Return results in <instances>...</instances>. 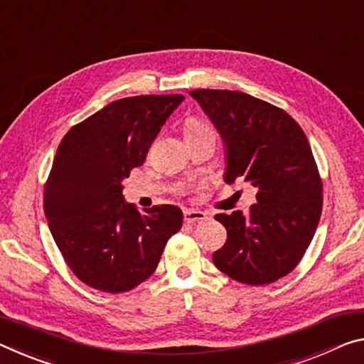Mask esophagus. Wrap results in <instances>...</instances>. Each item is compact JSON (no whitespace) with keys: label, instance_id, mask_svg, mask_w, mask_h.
I'll return each instance as SVG.
<instances>
[{"label":"esophagus","instance_id":"1","mask_svg":"<svg viewBox=\"0 0 364 364\" xmlns=\"http://www.w3.org/2000/svg\"><path fill=\"white\" fill-rule=\"evenodd\" d=\"M205 213L204 212H200V210H193V209H189V210H184V222L186 223H200V222H204L205 220Z\"/></svg>","mask_w":364,"mask_h":364}]
</instances>
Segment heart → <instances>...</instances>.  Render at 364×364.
I'll list each match as a JSON object with an SVG mask.
<instances>
[{
    "label": "heart",
    "mask_w": 364,
    "mask_h": 364,
    "mask_svg": "<svg viewBox=\"0 0 364 364\" xmlns=\"http://www.w3.org/2000/svg\"><path fill=\"white\" fill-rule=\"evenodd\" d=\"M204 131H210L209 126H205L204 123H200L199 119H188L186 124H184V136H193V134H199V132Z\"/></svg>",
    "instance_id": "obj_1"
}]
</instances>
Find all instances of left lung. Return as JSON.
Wrapping results in <instances>:
<instances>
[{
	"label": "left lung",
	"mask_w": 364,
	"mask_h": 364,
	"mask_svg": "<svg viewBox=\"0 0 364 364\" xmlns=\"http://www.w3.org/2000/svg\"><path fill=\"white\" fill-rule=\"evenodd\" d=\"M189 95L220 132L225 181L257 189L247 215H215L227 243L213 252V264L241 284H272L301 261L321 218L322 181L309 142L287 112L245 92L198 89Z\"/></svg>",
	"instance_id": "1"
}]
</instances>
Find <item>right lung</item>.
<instances>
[{
	"mask_svg": "<svg viewBox=\"0 0 364 364\" xmlns=\"http://www.w3.org/2000/svg\"><path fill=\"white\" fill-rule=\"evenodd\" d=\"M183 95H137L108 103L63 137L45 183L43 209L69 269L95 290L123 293L157 269L183 212L164 204L139 213L123 184Z\"/></svg>",
	"mask_w": 364,
	"mask_h": 364,
	"instance_id": "right-lung-1",
	"label": "right lung"
}]
</instances>
